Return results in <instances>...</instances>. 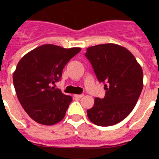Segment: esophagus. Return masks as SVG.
I'll use <instances>...</instances> for the list:
<instances>
[{
    "instance_id": "esophagus-1",
    "label": "esophagus",
    "mask_w": 159,
    "mask_h": 159,
    "mask_svg": "<svg viewBox=\"0 0 159 159\" xmlns=\"http://www.w3.org/2000/svg\"><path fill=\"white\" fill-rule=\"evenodd\" d=\"M74 97H75V98H76V99H81L82 97H83V94H75V95H74Z\"/></svg>"
}]
</instances>
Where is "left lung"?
Listing matches in <instances>:
<instances>
[{
    "mask_svg": "<svg viewBox=\"0 0 159 159\" xmlns=\"http://www.w3.org/2000/svg\"><path fill=\"white\" fill-rule=\"evenodd\" d=\"M85 56L106 89L103 99L95 98L93 107L87 111L88 117L98 126L117 124L138 101L143 89L142 69L128 49L113 43L88 48Z\"/></svg>",
    "mask_w": 159,
    "mask_h": 159,
    "instance_id": "1",
    "label": "left lung"
}]
</instances>
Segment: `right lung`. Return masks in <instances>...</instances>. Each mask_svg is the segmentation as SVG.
<instances>
[{
	"instance_id": "1",
	"label": "right lung",
	"mask_w": 159,
	"mask_h": 159,
	"mask_svg": "<svg viewBox=\"0 0 159 159\" xmlns=\"http://www.w3.org/2000/svg\"><path fill=\"white\" fill-rule=\"evenodd\" d=\"M80 51V48L46 44L26 53L18 63L13 73L16 93L26 113L36 123L53 125L65 117L72 97L52 84L60 79L64 67Z\"/></svg>"
}]
</instances>
